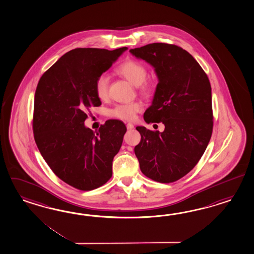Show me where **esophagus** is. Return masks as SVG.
<instances>
[{"instance_id":"34e87169","label":"esophagus","mask_w":254,"mask_h":254,"mask_svg":"<svg viewBox=\"0 0 254 254\" xmlns=\"http://www.w3.org/2000/svg\"><path fill=\"white\" fill-rule=\"evenodd\" d=\"M126 127H127V129H128V130H132V129L134 128V126H133V124H126Z\"/></svg>"}]
</instances>
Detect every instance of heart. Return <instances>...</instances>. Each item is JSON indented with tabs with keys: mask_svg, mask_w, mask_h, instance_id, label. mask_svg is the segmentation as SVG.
<instances>
[{
	"mask_svg": "<svg viewBox=\"0 0 254 254\" xmlns=\"http://www.w3.org/2000/svg\"><path fill=\"white\" fill-rule=\"evenodd\" d=\"M115 72L128 80L130 84L138 85V90L143 97H150L153 92V83L145 78L147 75L146 67L143 64L127 60L118 65ZM110 77L107 74L99 75L95 82V92L99 99L104 100L109 96ZM143 111V104L140 101H133L126 104L116 105L109 111V116L121 121L130 122L136 117L137 113Z\"/></svg>",
	"mask_w": 254,
	"mask_h": 254,
	"instance_id": "b5f03b06",
	"label": "heart"
}]
</instances>
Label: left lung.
Here are the masks:
<instances>
[{"mask_svg":"<svg viewBox=\"0 0 254 254\" xmlns=\"http://www.w3.org/2000/svg\"><path fill=\"white\" fill-rule=\"evenodd\" d=\"M155 68L158 77L153 103L143 114L147 124L165 125L163 132L138 126L134 153L143 175L161 183L188 174L201 159L213 132L212 92L207 74L179 46L152 43L130 50Z\"/></svg>","mask_w":254,"mask_h":254,"instance_id":"left-lung-1","label":"left lung"}]
</instances>
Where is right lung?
Returning a JSON list of instances; mask_svg holds the SVG:
<instances>
[{"label": "right lung", "mask_w": 254, "mask_h": 254, "mask_svg": "<svg viewBox=\"0 0 254 254\" xmlns=\"http://www.w3.org/2000/svg\"><path fill=\"white\" fill-rule=\"evenodd\" d=\"M127 48H78L65 53L40 77L35 93L33 132L53 173L73 188L91 190L112 176V161L126 126L109 120L95 132L86 112L101 105L95 82Z\"/></svg>", "instance_id": "right-lung-1"}]
</instances>
